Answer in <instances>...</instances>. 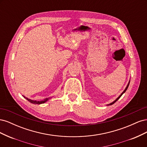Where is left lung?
I'll return each mask as SVG.
<instances>
[{"instance_id":"1","label":"left lung","mask_w":147,"mask_h":147,"mask_svg":"<svg viewBox=\"0 0 147 147\" xmlns=\"http://www.w3.org/2000/svg\"><path fill=\"white\" fill-rule=\"evenodd\" d=\"M129 83H130V80H129V83H128V84H127V86H126V88H125V90H124L123 91V92L121 93V94H120V95H119V96H118V97H117V98L116 99H115V100H114L113 102H112V103H110V104H107V105H112V104H113L115 103V102H117V100H118V99H119L120 98V97H121V96H122V95H123V94H124V93L126 92V91L127 90V88H128L129 85Z\"/></svg>"}]
</instances>
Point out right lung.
<instances>
[{"mask_svg": "<svg viewBox=\"0 0 147 147\" xmlns=\"http://www.w3.org/2000/svg\"><path fill=\"white\" fill-rule=\"evenodd\" d=\"M25 99H27L29 102H30V103H32V104H44L45 103V102H47L49 99H51V97H48V98H46V99H43V100H40V101H38V100H32V99H29V98H28V97H26L24 96H23Z\"/></svg>", "mask_w": 147, "mask_h": 147, "instance_id": "1", "label": "right lung"}]
</instances>
